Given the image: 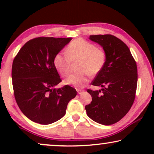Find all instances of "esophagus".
Instances as JSON below:
<instances>
[{"instance_id":"1","label":"esophagus","mask_w":154,"mask_h":154,"mask_svg":"<svg viewBox=\"0 0 154 154\" xmlns=\"http://www.w3.org/2000/svg\"><path fill=\"white\" fill-rule=\"evenodd\" d=\"M77 93H78V94H81V93L84 92V91H83V90H79V89H77Z\"/></svg>"}]
</instances>
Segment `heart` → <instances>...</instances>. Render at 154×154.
I'll use <instances>...</instances> for the list:
<instances>
[{"mask_svg": "<svg viewBox=\"0 0 154 154\" xmlns=\"http://www.w3.org/2000/svg\"><path fill=\"white\" fill-rule=\"evenodd\" d=\"M65 54H56L54 58V65L60 75L66 77L71 72L72 63L79 61L77 70L80 72L69 76L64 80L65 84L77 88L87 84L89 75H98L105 66L107 59L105 51L81 38L71 42Z\"/></svg>", "mask_w": 154, "mask_h": 154, "instance_id": "obj_1", "label": "heart"}]
</instances>
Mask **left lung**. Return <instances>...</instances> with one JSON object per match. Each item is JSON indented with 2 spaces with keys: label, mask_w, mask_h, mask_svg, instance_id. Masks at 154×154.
<instances>
[{
  "label": "left lung",
  "mask_w": 154,
  "mask_h": 154,
  "mask_svg": "<svg viewBox=\"0 0 154 154\" xmlns=\"http://www.w3.org/2000/svg\"><path fill=\"white\" fill-rule=\"evenodd\" d=\"M106 53L102 71L91 84L101 86V91L88 89L92 101L85 106L88 116L103 125L117 122L128 114L135 98L137 69L130 49L120 39L111 35H91Z\"/></svg>",
  "instance_id": "8db88e82"
}]
</instances>
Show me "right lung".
<instances>
[{"instance_id": "add662e5", "label": "right lung", "mask_w": 154, "mask_h": 154, "mask_svg": "<svg viewBox=\"0 0 154 154\" xmlns=\"http://www.w3.org/2000/svg\"><path fill=\"white\" fill-rule=\"evenodd\" d=\"M71 38L39 37L29 40L19 50L11 70L14 94L26 117L36 123L49 125L66 114L67 104L77 95L74 88L61 82L54 58Z\"/></svg>"}]
</instances>
